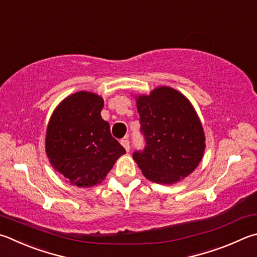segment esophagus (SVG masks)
I'll return each instance as SVG.
<instances>
[{"mask_svg":"<svg viewBox=\"0 0 257 257\" xmlns=\"http://www.w3.org/2000/svg\"><path fill=\"white\" fill-rule=\"evenodd\" d=\"M121 145H122L123 146V148L125 149V152H129L130 151V143H129V141H128V138H123V139H121Z\"/></svg>","mask_w":257,"mask_h":257,"instance_id":"34e87169","label":"esophagus"}]
</instances>
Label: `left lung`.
<instances>
[{"label": "left lung", "mask_w": 257, "mask_h": 257, "mask_svg": "<svg viewBox=\"0 0 257 257\" xmlns=\"http://www.w3.org/2000/svg\"><path fill=\"white\" fill-rule=\"evenodd\" d=\"M137 109L145 147L134 152L133 157L145 177L172 184L192 173L206 144L201 122L189 100L163 86L139 96Z\"/></svg>", "instance_id": "8db88e82"}]
</instances>
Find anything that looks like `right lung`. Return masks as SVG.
Masks as SVG:
<instances>
[{"label":"right lung","mask_w":257,"mask_h":257,"mask_svg":"<svg viewBox=\"0 0 257 257\" xmlns=\"http://www.w3.org/2000/svg\"><path fill=\"white\" fill-rule=\"evenodd\" d=\"M103 104L94 93L77 92L56 108L48 123L46 153L51 165L80 188L101 183L125 153L102 119Z\"/></svg>","instance_id":"right-lung-1"}]
</instances>
